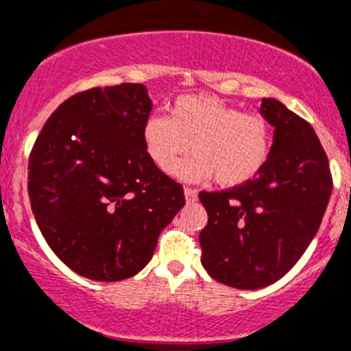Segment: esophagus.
<instances>
[{
  "mask_svg": "<svg viewBox=\"0 0 351 351\" xmlns=\"http://www.w3.org/2000/svg\"><path fill=\"white\" fill-rule=\"evenodd\" d=\"M185 199H187V203H194L195 199H197V192L191 187H185Z\"/></svg>",
  "mask_w": 351,
  "mask_h": 351,
  "instance_id": "34e87169",
  "label": "esophagus"
}]
</instances>
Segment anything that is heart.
I'll list each match as a JSON object with an SVG mask.
<instances>
[{
    "label": "heart",
    "mask_w": 351,
    "mask_h": 351,
    "mask_svg": "<svg viewBox=\"0 0 351 351\" xmlns=\"http://www.w3.org/2000/svg\"><path fill=\"white\" fill-rule=\"evenodd\" d=\"M141 136L160 171H169L191 145L194 156L176 166V175L187 180L213 176L220 187H236L257 176L273 148L266 117L243 113L210 94L176 97L169 115L147 117Z\"/></svg>",
    "instance_id": "obj_1"
}]
</instances>
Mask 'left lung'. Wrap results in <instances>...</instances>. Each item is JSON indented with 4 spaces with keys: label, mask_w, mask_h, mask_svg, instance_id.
Listing matches in <instances>:
<instances>
[{
    "label": "left lung",
    "mask_w": 351,
    "mask_h": 351,
    "mask_svg": "<svg viewBox=\"0 0 351 351\" xmlns=\"http://www.w3.org/2000/svg\"><path fill=\"white\" fill-rule=\"evenodd\" d=\"M261 113L274 128L262 171L226 191L199 192L208 213L201 262L213 280L243 290L271 285L292 269L332 192L329 159L309 122L276 99H262Z\"/></svg>",
    "instance_id": "left-lung-1"
}]
</instances>
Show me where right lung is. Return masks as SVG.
I'll return each mask as SVG.
<instances>
[{
  "mask_svg": "<svg viewBox=\"0 0 351 351\" xmlns=\"http://www.w3.org/2000/svg\"><path fill=\"white\" fill-rule=\"evenodd\" d=\"M152 101L141 84L82 90L38 134L27 194L43 238L69 269L119 282L147 266L183 187L145 150Z\"/></svg>",
  "mask_w": 351,
  "mask_h": 351,
  "instance_id": "add662e5",
  "label": "right lung"
}]
</instances>
